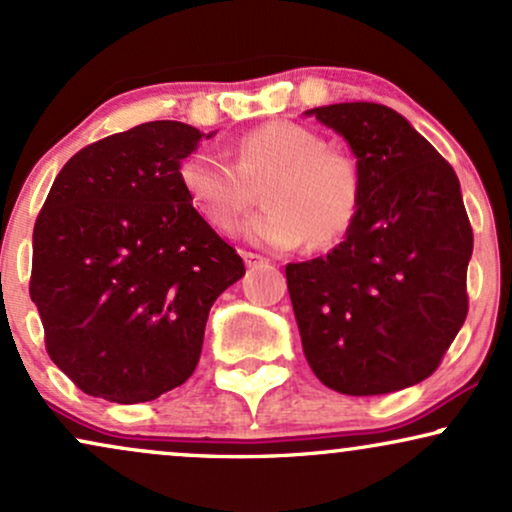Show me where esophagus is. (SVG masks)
<instances>
[{
  "label": "esophagus",
  "instance_id": "esophagus-1",
  "mask_svg": "<svg viewBox=\"0 0 512 512\" xmlns=\"http://www.w3.org/2000/svg\"><path fill=\"white\" fill-rule=\"evenodd\" d=\"M242 258H244V263H246V266H249V268L263 266V263H268V258H263L261 254H254V251H244Z\"/></svg>",
  "mask_w": 512,
  "mask_h": 512
}]
</instances>
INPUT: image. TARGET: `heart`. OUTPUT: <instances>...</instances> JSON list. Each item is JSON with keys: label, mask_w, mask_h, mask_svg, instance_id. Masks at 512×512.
I'll return each instance as SVG.
<instances>
[{"label": "heart", "mask_w": 512, "mask_h": 512, "mask_svg": "<svg viewBox=\"0 0 512 512\" xmlns=\"http://www.w3.org/2000/svg\"><path fill=\"white\" fill-rule=\"evenodd\" d=\"M189 204L218 232L242 225L256 189L266 208L246 223L251 242L270 249H330L351 230L363 204V175L349 151L294 121H268L232 144V163L197 151L180 163Z\"/></svg>", "instance_id": "b5f03b06"}]
</instances>
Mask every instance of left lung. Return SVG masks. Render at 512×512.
I'll use <instances>...</instances> for the list:
<instances>
[{
	"label": "left lung",
	"mask_w": 512,
	"mask_h": 512,
	"mask_svg": "<svg viewBox=\"0 0 512 512\" xmlns=\"http://www.w3.org/2000/svg\"><path fill=\"white\" fill-rule=\"evenodd\" d=\"M306 113L349 142L363 175L344 242L285 268L306 361L339 394L413 387L439 368L468 318L472 227L458 175L389 106Z\"/></svg>",
	"instance_id": "8db88e82"
}]
</instances>
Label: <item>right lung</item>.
Returning a JSON list of instances; mask_svg holds the SVG:
<instances>
[{
  "instance_id": "add662e5",
  "label": "right lung",
  "mask_w": 512,
  "mask_h": 512,
  "mask_svg": "<svg viewBox=\"0 0 512 512\" xmlns=\"http://www.w3.org/2000/svg\"><path fill=\"white\" fill-rule=\"evenodd\" d=\"M199 140L192 125L151 121L87 144L35 220L30 299L49 358L85 394L144 403L180 387L213 301L244 275L180 185Z\"/></svg>"
}]
</instances>
